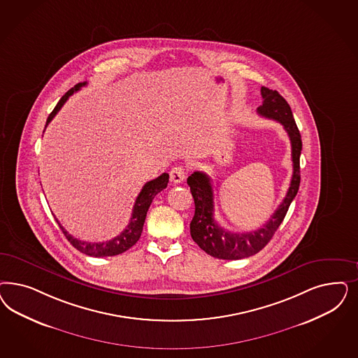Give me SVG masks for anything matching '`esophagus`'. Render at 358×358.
I'll list each match as a JSON object with an SVG mask.
<instances>
[{
	"label": "esophagus",
	"mask_w": 358,
	"mask_h": 358,
	"mask_svg": "<svg viewBox=\"0 0 358 358\" xmlns=\"http://www.w3.org/2000/svg\"><path fill=\"white\" fill-rule=\"evenodd\" d=\"M170 178H171V182L178 185V183H182L185 179V169L183 166H175L173 167V170L170 171Z\"/></svg>",
	"instance_id": "34e87169"
}]
</instances>
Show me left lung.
<instances>
[{"label": "left lung", "instance_id": "1", "mask_svg": "<svg viewBox=\"0 0 358 358\" xmlns=\"http://www.w3.org/2000/svg\"><path fill=\"white\" fill-rule=\"evenodd\" d=\"M264 103L257 108V113L282 124L291 141L292 178L289 191L273 216L257 231L231 233L220 227L215 220L213 188L207 173L195 171L187 179L195 201V215L189 224L191 237L206 253L220 259H241L262 250L273 238L279 225L285 219L289 204L296 196L300 185V152L301 137L295 124L289 103L273 90L261 88Z\"/></svg>", "mask_w": 358, "mask_h": 358}]
</instances>
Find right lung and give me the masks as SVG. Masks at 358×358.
Listing matches in <instances>:
<instances>
[{
	"mask_svg": "<svg viewBox=\"0 0 358 358\" xmlns=\"http://www.w3.org/2000/svg\"><path fill=\"white\" fill-rule=\"evenodd\" d=\"M84 85H87V81L78 83L75 87H72L69 92L66 93L59 100L58 104L47 118L46 127L50 124V121L57 115V113L60 110V108L69 100V96L73 92H78L81 87H84ZM167 183H169V173H163L157 179L150 180V182H148L146 185H143L138 196L136 199L133 212H131V217H130V221L127 224V229L121 231L115 238H112L109 241H105V243H87V241L78 240V238L72 237L69 231L60 225L58 219L55 220H57L60 229L64 233V236L67 237L69 243H72V246L76 248L81 253L91 255V257H113V255H118V254L129 250L133 245H136V243L138 241L142 229H143L146 213H148L149 207L152 203V199L167 187Z\"/></svg>",
	"mask_w": 358,
	"mask_h": 358,
	"instance_id": "1",
	"label": "right lung"
}]
</instances>
